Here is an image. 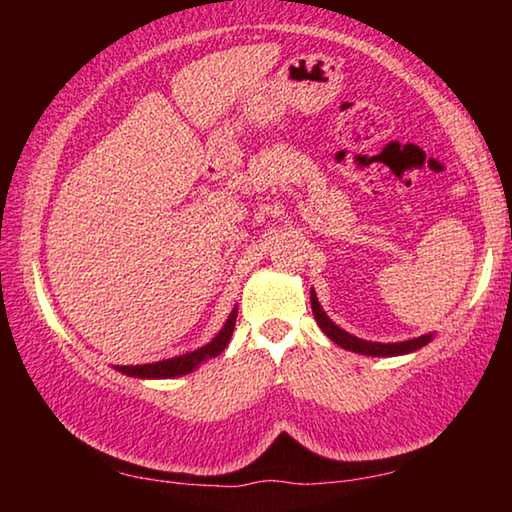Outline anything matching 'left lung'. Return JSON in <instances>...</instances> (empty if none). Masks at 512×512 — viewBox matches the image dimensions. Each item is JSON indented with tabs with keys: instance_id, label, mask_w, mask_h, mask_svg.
<instances>
[{
	"instance_id": "8db88e82",
	"label": "left lung",
	"mask_w": 512,
	"mask_h": 512,
	"mask_svg": "<svg viewBox=\"0 0 512 512\" xmlns=\"http://www.w3.org/2000/svg\"><path fill=\"white\" fill-rule=\"evenodd\" d=\"M311 311H314V318H316V323L320 325V329H323V332L336 345H341V348L350 350V352L368 354V357H397V354H409L413 350H420L422 345H427L431 341V334H424V336H418V339L402 341V343H372V341L357 339V336L348 334L345 329H341L339 325H334L332 320L325 316V311L320 309L314 291H311Z\"/></svg>"
}]
</instances>
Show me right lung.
<instances>
[{"label":"right lung","instance_id":"1","mask_svg":"<svg viewBox=\"0 0 512 512\" xmlns=\"http://www.w3.org/2000/svg\"><path fill=\"white\" fill-rule=\"evenodd\" d=\"M235 323H237V309H232L228 323H225L221 332L214 336V341L203 345L201 350L180 354V357H173V359L144 363V366H117V370L124 372V375L142 377V379H169V377L187 375V372H192L196 366H201V363L219 357V354L225 350V345L230 343V336L235 332Z\"/></svg>","mask_w":512,"mask_h":512}]
</instances>
